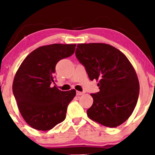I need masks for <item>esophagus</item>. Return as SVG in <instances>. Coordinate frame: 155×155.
<instances>
[{"label":"esophagus","mask_w":155,"mask_h":155,"mask_svg":"<svg viewBox=\"0 0 155 155\" xmlns=\"http://www.w3.org/2000/svg\"><path fill=\"white\" fill-rule=\"evenodd\" d=\"M83 94H84L83 92H80V91H77V92H76V94H77L78 96H80V95H82Z\"/></svg>","instance_id":"34e87169"}]
</instances>
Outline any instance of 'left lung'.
Segmentation results:
<instances>
[{
    "instance_id": "1",
    "label": "left lung",
    "mask_w": 155,
    "mask_h": 155,
    "mask_svg": "<svg viewBox=\"0 0 155 155\" xmlns=\"http://www.w3.org/2000/svg\"><path fill=\"white\" fill-rule=\"evenodd\" d=\"M75 56L90 80L99 81V92L90 94L93 104L87 116L104 126H120L130 117L138 99L134 68L121 51L107 44H78Z\"/></svg>"
}]
</instances>
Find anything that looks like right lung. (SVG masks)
I'll use <instances>...</instances> for the list:
<instances>
[{
	"label": "right lung",
	"mask_w": 155,
	"mask_h": 155,
	"mask_svg": "<svg viewBox=\"0 0 155 155\" xmlns=\"http://www.w3.org/2000/svg\"><path fill=\"white\" fill-rule=\"evenodd\" d=\"M76 44H53L31 52L15 75L12 92L22 118L31 128L48 130L65 120L67 108L76 94L63 92L54 83L57 63L71 56Z\"/></svg>",
	"instance_id": "1"
}]
</instances>
